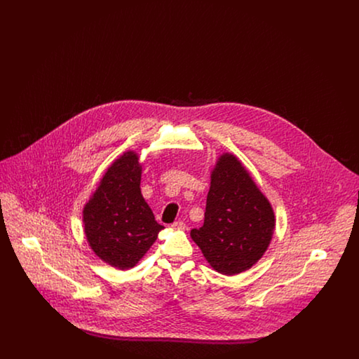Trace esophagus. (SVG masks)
Wrapping results in <instances>:
<instances>
[{"label": "esophagus", "instance_id": "1", "mask_svg": "<svg viewBox=\"0 0 359 359\" xmlns=\"http://www.w3.org/2000/svg\"><path fill=\"white\" fill-rule=\"evenodd\" d=\"M186 223L184 222H173L172 223V229H175V230H186Z\"/></svg>", "mask_w": 359, "mask_h": 359}]
</instances>
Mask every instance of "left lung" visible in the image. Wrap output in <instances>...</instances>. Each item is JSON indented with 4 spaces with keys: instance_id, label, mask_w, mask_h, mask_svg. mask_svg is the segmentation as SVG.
<instances>
[{
    "instance_id": "8db88e82",
    "label": "left lung",
    "mask_w": 359,
    "mask_h": 359,
    "mask_svg": "<svg viewBox=\"0 0 359 359\" xmlns=\"http://www.w3.org/2000/svg\"><path fill=\"white\" fill-rule=\"evenodd\" d=\"M273 208L236 156L224 154L211 173L205 222L191 230L208 264L226 276L252 268L268 249Z\"/></svg>"
}]
</instances>
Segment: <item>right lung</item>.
<instances>
[{
	"instance_id": "right-lung-1",
	"label": "right lung",
	"mask_w": 359,
	"mask_h": 359,
	"mask_svg": "<svg viewBox=\"0 0 359 359\" xmlns=\"http://www.w3.org/2000/svg\"><path fill=\"white\" fill-rule=\"evenodd\" d=\"M141 165L126 152L104 173L83 210L87 241L102 261L118 269L133 268L164 226L154 219L141 195Z\"/></svg>"
}]
</instances>
